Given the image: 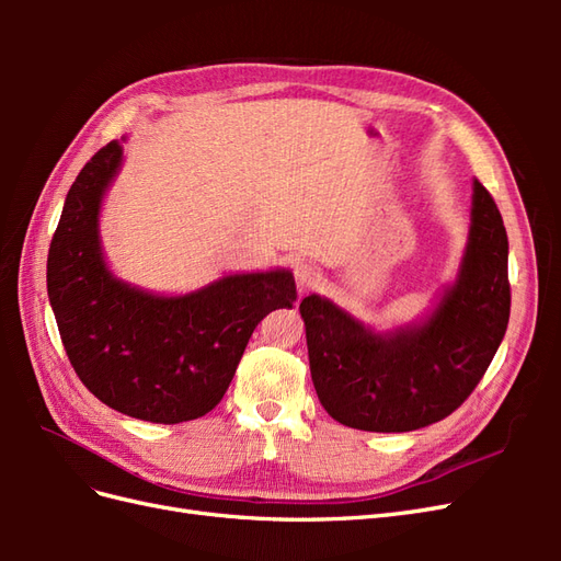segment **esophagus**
<instances>
[{
  "label": "esophagus",
  "instance_id": "1",
  "mask_svg": "<svg viewBox=\"0 0 561 561\" xmlns=\"http://www.w3.org/2000/svg\"><path fill=\"white\" fill-rule=\"evenodd\" d=\"M295 280H297V290L299 293H309V290H313V287L318 285L320 274H318L316 266H311L307 262H299L295 266Z\"/></svg>",
  "mask_w": 561,
  "mask_h": 561
}]
</instances>
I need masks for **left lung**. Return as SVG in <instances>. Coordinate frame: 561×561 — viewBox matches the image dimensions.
I'll return each instance as SVG.
<instances>
[{
  "label": "left lung",
  "instance_id": "8db88e82",
  "mask_svg": "<svg viewBox=\"0 0 561 561\" xmlns=\"http://www.w3.org/2000/svg\"><path fill=\"white\" fill-rule=\"evenodd\" d=\"M325 412L348 428L407 433L449 416L480 383L511 318L507 233L494 198L472 182L468 243L431 313L371 330L328 297L299 304Z\"/></svg>",
  "mask_w": 561,
  "mask_h": 561
}]
</instances>
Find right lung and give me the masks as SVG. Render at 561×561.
Here are the masks:
<instances>
[{
    "label": "right lung",
    "instance_id": "1",
    "mask_svg": "<svg viewBox=\"0 0 561 561\" xmlns=\"http://www.w3.org/2000/svg\"><path fill=\"white\" fill-rule=\"evenodd\" d=\"M112 140L81 168L48 248L46 287L79 379L112 410L182 423L215 410L257 322L297 299L290 268L229 274L157 295L112 274L100 241L103 198L122 171Z\"/></svg>",
    "mask_w": 561,
    "mask_h": 561
}]
</instances>
